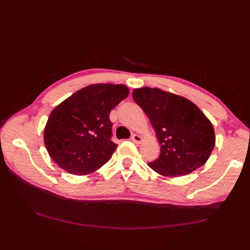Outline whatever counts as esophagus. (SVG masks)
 <instances>
[{
	"mask_svg": "<svg viewBox=\"0 0 250 250\" xmlns=\"http://www.w3.org/2000/svg\"><path fill=\"white\" fill-rule=\"evenodd\" d=\"M131 140L133 141L135 144H141L142 141H143V137L140 134H133L131 137Z\"/></svg>",
	"mask_w": 250,
	"mask_h": 250,
	"instance_id": "1",
	"label": "esophagus"
}]
</instances>
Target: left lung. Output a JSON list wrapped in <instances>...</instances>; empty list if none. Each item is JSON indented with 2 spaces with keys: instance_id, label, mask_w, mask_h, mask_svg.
<instances>
[{
  "instance_id": "8db88e82",
  "label": "left lung",
  "mask_w": 250,
  "mask_h": 250,
  "mask_svg": "<svg viewBox=\"0 0 250 250\" xmlns=\"http://www.w3.org/2000/svg\"><path fill=\"white\" fill-rule=\"evenodd\" d=\"M132 97L149 118L160 143V156L148 163L153 171L178 177L206 163L216 136L210 120L198 106L182 95L159 88H136Z\"/></svg>"
}]
</instances>
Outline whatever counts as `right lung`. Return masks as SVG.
<instances>
[{"label":"right lung","instance_id":"1","mask_svg":"<svg viewBox=\"0 0 250 250\" xmlns=\"http://www.w3.org/2000/svg\"><path fill=\"white\" fill-rule=\"evenodd\" d=\"M129 95L125 84L93 83L52 109L44 129L49 156L67 173L87 175L113 156L109 113Z\"/></svg>","mask_w":250,"mask_h":250}]
</instances>
